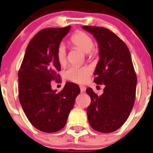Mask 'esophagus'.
<instances>
[{
  "label": "esophagus",
  "instance_id": "1",
  "mask_svg": "<svg viewBox=\"0 0 153 153\" xmlns=\"http://www.w3.org/2000/svg\"><path fill=\"white\" fill-rule=\"evenodd\" d=\"M80 89H81V92H84V91H85V89H86V88H85V86H83V85H81V86H80Z\"/></svg>",
  "mask_w": 153,
  "mask_h": 153
}]
</instances>
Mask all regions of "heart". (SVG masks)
I'll list each match as a JSON object with an SVG mask.
<instances>
[{"mask_svg": "<svg viewBox=\"0 0 153 153\" xmlns=\"http://www.w3.org/2000/svg\"><path fill=\"white\" fill-rule=\"evenodd\" d=\"M72 44L80 48L83 52L88 53L91 52L94 47L93 38L86 32L78 31L71 38ZM56 58L60 65H64L67 61V51L64 43H59L56 49ZM92 73V68L88 65L85 66H69L65 72L67 79L78 84L85 83Z\"/></svg>", "mask_w": 153, "mask_h": 153, "instance_id": "obj_1", "label": "heart"}]
</instances>
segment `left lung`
Instances as JSON below:
<instances>
[{
    "mask_svg": "<svg viewBox=\"0 0 153 153\" xmlns=\"http://www.w3.org/2000/svg\"><path fill=\"white\" fill-rule=\"evenodd\" d=\"M99 44L100 60L94 71V82L104 85L98 96L91 88L86 92L91 102L87 109L91 126L101 133H111L124 125L136 97L137 75L131 56L123 41L108 28L83 26Z\"/></svg>",
    "mask_w": 153,
    "mask_h": 153,
    "instance_id": "obj_1",
    "label": "left lung"
}]
</instances>
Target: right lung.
Returning a JSON list of instances; mask_svg holds the SVG:
<instances>
[{"label":"right lung","instance_id":"add662e5","mask_svg":"<svg viewBox=\"0 0 153 153\" xmlns=\"http://www.w3.org/2000/svg\"><path fill=\"white\" fill-rule=\"evenodd\" d=\"M70 28H47L38 31L28 43L19 70V102L31 125L43 132H56L64 128L81 91L72 82L65 83L60 92L51 88V81L60 78L57 73L61 70L57 47Z\"/></svg>","mask_w":153,"mask_h":153}]
</instances>
